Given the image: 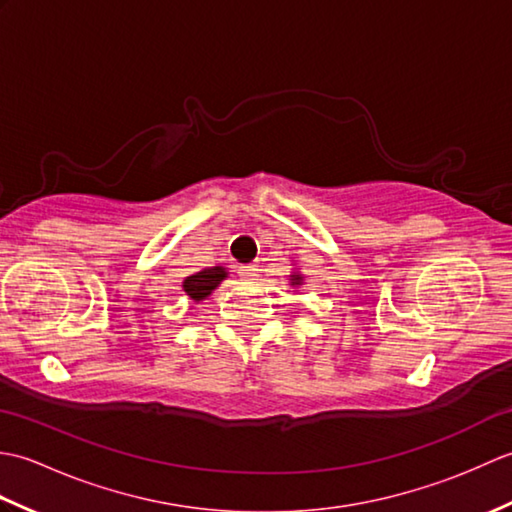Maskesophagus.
Returning <instances> with one entry per match:
<instances>
[{
	"instance_id": "esophagus-1",
	"label": "esophagus",
	"mask_w": 512,
	"mask_h": 512,
	"mask_svg": "<svg viewBox=\"0 0 512 512\" xmlns=\"http://www.w3.org/2000/svg\"><path fill=\"white\" fill-rule=\"evenodd\" d=\"M239 275H242L244 281H255L259 277V268L255 264H248L239 268Z\"/></svg>"
}]
</instances>
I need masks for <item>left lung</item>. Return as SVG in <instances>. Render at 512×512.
Returning <instances> with one entry per match:
<instances>
[{"label": "left lung", "instance_id": "8db88e82", "mask_svg": "<svg viewBox=\"0 0 512 512\" xmlns=\"http://www.w3.org/2000/svg\"><path fill=\"white\" fill-rule=\"evenodd\" d=\"M288 277H290V286H292V288H299V286H303V275H301V270H292V273H290Z\"/></svg>", "mask_w": 512, "mask_h": 512}]
</instances>
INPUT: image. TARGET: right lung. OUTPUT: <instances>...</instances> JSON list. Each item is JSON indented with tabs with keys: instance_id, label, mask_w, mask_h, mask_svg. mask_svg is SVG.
Here are the masks:
<instances>
[{
	"instance_id": "obj_1",
	"label": "right lung",
	"mask_w": 512,
	"mask_h": 512,
	"mask_svg": "<svg viewBox=\"0 0 512 512\" xmlns=\"http://www.w3.org/2000/svg\"><path fill=\"white\" fill-rule=\"evenodd\" d=\"M228 277V270L224 266H213V268H204L200 273L184 277L182 281V290L187 292V297L193 303H200L204 299L211 297V292L222 284V281Z\"/></svg>"
}]
</instances>
